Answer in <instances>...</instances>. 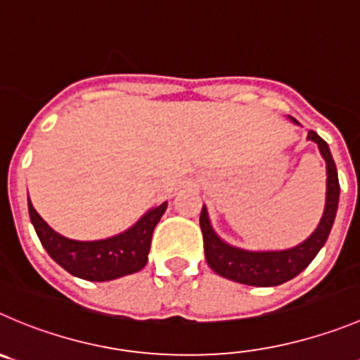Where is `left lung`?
<instances>
[{"mask_svg": "<svg viewBox=\"0 0 360 360\" xmlns=\"http://www.w3.org/2000/svg\"><path fill=\"white\" fill-rule=\"evenodd\" d=\"M290 120L300 126V122L295 120L293 117H290ZM307 140L316 143L321 158L325 160V167H327L325 210L314 233L307 240L298 243L297 247L284 248V250H247V248L234 247L221 240L211 226L207 207L202 206L200 229H202L204 236V254H206L207 264L214 274L229 278V281L240 282V284H247V286H278L304 271L321 250L330 234L335 213H338L339 179L334 158H332L327 142L314 131H309Z\"/></svg>", "mask_w": 360, "mask_h": 360, "instance_id": "obj_1", "label": "left lung"}]
</instances>
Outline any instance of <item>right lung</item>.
Segmentation results:
<instances>
[{"label":"right lung","mask_w":360,"mask_h":360,"mask_svg":"<svg viewBox=\"0 0 360 360\" xmlns=\"http://www.w3.org/2000/svg\"><path fill=\"white\" fill-rule=\"evenodd\" d=\"M167 210V202L150 207L129 229L104 238V240L79 241L56 233L33 207L28 197V211L40 243L53 261L70 275L85 281L104 282L136 274L149 259L154 227Z\"/></svg>","instance_id":"right-lung-1"}]
</instances>
